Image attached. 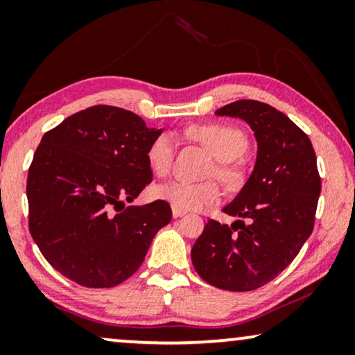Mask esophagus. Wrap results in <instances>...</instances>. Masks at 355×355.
<instances>
[{"instance_id": "esophagus-1", "label": "esophagus", "mask_w": 355, "mask_h": 355, "mask_svg": "<svg viewBox=\"0 0 355 355\" xmlns=\"http://www.w3.org/2000/svg\"><path fill=\"white\" fill-rule=\"evenodd\" d=\"M184 215H186V211H182V210H179V208L173 207V218H181Z\"/></svg>"}]
</instances>
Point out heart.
Wrapping results in <instances>:
<instances>
[{
    "mask_svg": "<svg viewBox=\"0 0 355 355\" xmlns=\"http://www.w3.org/2000/svg\"><path fill=\"white\" fill-rule=\"evenodd\" d=\"M189 132L218 159L211 173L227 187H239L242 174L236 166H232V162L239 159L249 147L244 132L231 125L221 124L193 125L189 129ZM174 145H176V140L171 132L159 134L150 144L147 159L152 171L158 176H164L171 169ZM155 196L171 203L179 210L191 211L215 205L220 202L221 191L215 182H191L187 179H173L155 189Z\"/></svg>",
    "mask_w": 355,
    "mask_h": 355,
    "instance_id": "heart-1",
    "label": "heart"
}]
</instances>
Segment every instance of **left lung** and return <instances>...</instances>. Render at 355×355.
I'll use <instances>...</instances> for the list:
<instances>
[{"label": "left lung", "mask_w": 355, "mask_h": 355, "mask_svg": "<svg viewBox=\"0 0 355 355\" xmlns=\"http://www.w3.org/2000/svg\"><path fill=\"white\" fill-rule=\"evenodd\" d=\"M215 114L250 125L257 159L244 187L223 208L237 220L231 226L208 221L191 259L208 284L244 293L275 279L302 249L313 231L322 179L307 134L273 106L239 100Z\"/></svg>", "instance_id": "8db88e82"}]
</instances>
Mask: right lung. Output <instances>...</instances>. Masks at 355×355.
<instances>
[{"label":"right lung","mask_w":355,"mask_h":355,"mask_svg":"<svg viewBox=\"0 0 355 355\" xmlns=\"http://www.w3.org/2000/svg\"><path fill=\"white\" fill-rule=\"evenodd\" d=\"M163 129L132 111L96 105L43 135L27 176L28 230L53 268L85 288L132 276L171 207L124 208L152 182L147 152Z\"/></svg>","instance_id":"add662e5"}]
</instances>
